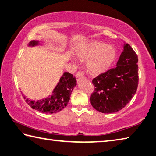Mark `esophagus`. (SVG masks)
<instances>
[{"mask_svg":"<svg viewBox=\"0 0 156 156\" xmlns=\"http://www.w3.org/2000/svg\"><path fill=\"white\" fill-rule=\"evenodd\" d=\"M76 80H77V81L79 82L80 80H83V79L84 78V74L83 73V72H78L76 74Z\"/></svg>","mask_w":156,"mask_h":156,"instance_id":"34e87169","label":"esophagus"}]
</instances>
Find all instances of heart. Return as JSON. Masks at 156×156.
<instances>
[{
	"instance_id": "1",
	"label": "heart",
	"mask_w": 156,
	"mask_h": 156,
	"mask_svg": "<svg viewBox=\"0 0 156 156\" xmlns=\"http://www.w3.org/2000/svg\"><path fill=\"white\" fill-rule=\"evenodd\" d=\"M76 55L81 60L87 61L88 72L99 75L106 72L112 66L117 57V51L115 47L104 42L90 41L79 47Z\"/></svg>"
}]
</instances>
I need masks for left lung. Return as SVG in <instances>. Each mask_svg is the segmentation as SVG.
I'll return each instance as SVG.
<instances>
[{
	"mask_svg": "<svg viewBox=\"0 0 156 156\" xmlns=\"http://www.w3.org/2000/svg\"><path fill=\"white\" fill-rule=\"evenodd\" d=\"M138 61L134 50L124 43L116 67L93 79L95 90L90 100L95 110L106 114L114 113L132 100L138 84Z\"/></svg>",
	"mask_w": 156,
	"mask_h": 156,
	"instance_id": "obj_1",
	"label": "left lung"
}]
</instances>
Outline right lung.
I'll use <instances>...</instances> for the list:
<instances>
[{
  "label": "right lung",
  "mask_w": 156,
  "mask_h": 156,
  "mask_svg": "<svg viewBox=\"0 0 156 156\" xmlns=\"http://www.w3.org/2000/svg\"><path fill=\"white\" fill-rule=\"evenodd\" d=\"M38 45H40L39 41L33 40L29 42L28 46L35 47ZM76 84L74 76L69 72H64L49 96L37 101L29 100L25 95L23 98L32 108L46 114H52L61 111L67 106L71 93Z\"/></svg>",
  "instance_id": "obj_1"
}]
</instances>
